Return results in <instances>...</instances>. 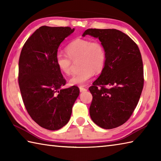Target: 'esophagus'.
<instances>
[{
	"instance_id": "obj_1",
	"label": "esophagus",
	"mask_w": 161,
	"mask_h": 161,
	"mask_svg": "<svg viewBox=\"0 0 161 161\" xmlns=\"http://www.w3.org/2000/svg\"><path fill=\"white\" fill-rule=\"evenodd\" d=\"M80 92H85V91H87V89H86V88L83 87V86H80Z\"/></svg>"
}]
</instances>
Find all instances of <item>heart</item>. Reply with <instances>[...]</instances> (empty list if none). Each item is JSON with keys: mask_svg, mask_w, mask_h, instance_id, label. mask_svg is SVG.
<instances>
[{"mask_svg": "<svg viewBox=\"0 0 161 161\" xmlns=\"http://www.w3.org/2000/svg\"><path fill=\"white\" fill-rule=\"evenodd\" d=\"M65 54L57 53L55 62L59 70L66 75L71 74L72 61L78 59L80 71L72 77L69 84L71 86H84L94 73L102 72L106 63V51L99 40L78 38L66 46Z\"/></svg>", "mask_w": 161, "mask_h": 161, "instance_id": "obj_1", "label": "heart"}]
</instances>
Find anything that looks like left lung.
<instances>
[{"mask_svg": "<svg viewBox=\"0 0 161 161\" xmlns=\"http://www.w3.org/2000/svg\"><path fill=\"white\" fill-rule=\"evenodd\" d=\"M106 51V63L99 77L89 88L93 99L89 113L104 129L120 126L130 117L144 86L143 63L139 47L126 34L116 29L89 28Z\"/></svg>", "mask_w": 161, "mask_h": 161, "instance_id": "obj_1", "label": "left lung"}]
</instances>
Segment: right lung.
Here are the masks:
<instances>
[{
    "instance_id": "add662e5",
    "label": "right lung",
    "mask_w": 161,
    "mask_h": 161,
    "mask_svg": "<svg viewBox=\"0 0 161 161\" xmlns=\"http://www.w3.org/2000/svg\"><path fill=\"white\" fill-rule=\"evenodd\" d=\"M74 31L68 26H41L28 37L20 53L18 81L22 100L33 120L47 130H58L68 124L80 94L76 86L61 89L66 80L55 62L60 44Z\"/></svg>"
}]
</instances>
